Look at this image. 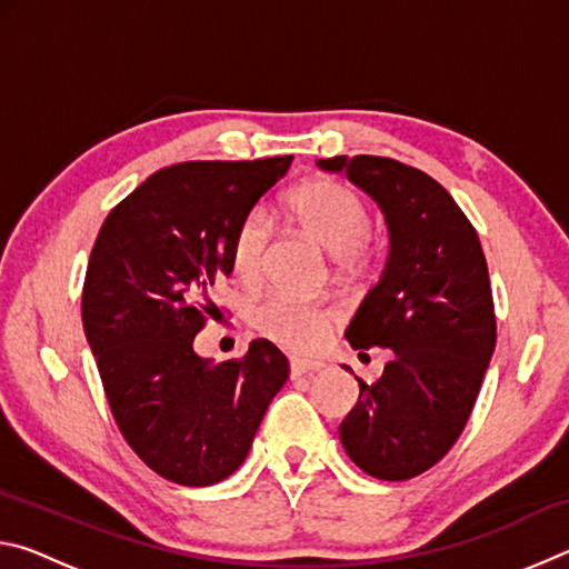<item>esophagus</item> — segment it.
<instances>
[{"mask_svg": "<svg viewBox=\"0 0 569 569\" xmlns=\"http://www.w3.org/2000/svg\"><path fill=\"white\" fill-rule=\"evenodd\" d=\"M288 369H291V379H301V377H311V373L321 371L323 363H319V361H298V359H291V363H288Z\"/></svg>", "mask_w": 569, "mask_h": 569, "instance_id": "obj_1", "label": "esophagus"}]
</instances>
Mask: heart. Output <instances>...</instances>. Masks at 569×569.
<instances>
[{
  "label": "heart",
  "mask_w": 569,
  "mask_h": 569,
  "mask_svg": "<svg viewBox=\"0 0 569 569\" xmlns=\"http://www.w3.org/2000/svg\"><path fill=\"white\" fill-rule=\"evenodd\" d=\"M286 206L303 233L336 256L341 273H351L363 263L371 218L363 200L351 188L331 178H311L288 192ZM268 240L271 223L266 213L250 210L230 240V266L238 281L253 283L261 276ZM250 323L286 351L311 353L329 336L336 311L326 303L273 293L250 308Z\"/></svg>",
  "instance_id": "heart-1"
}]
</instances>
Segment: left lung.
Masks as SVG:
<instances>
[{
    "label": "left lung",
    "instance_id": "left-lung-1",
    "mask_svg": "<svg viewBox=\"0 0 569 569\" xmlns=\"http://www.w3.org/2000/svg\"><path fill=\"white\" fill-rule=\"evenodd\" d=\"M381 206L391 250L346 329L351 349L387 346L379 381L359 379L341 421L346 455L366 475L403 481L455 447L492 359L497 319L475 226L427 172L381 156L319 160ZM349 369V366H346Z\"/></svg>",
    "mask_w": 569,
    "mask_h": 569
}]
</instances>
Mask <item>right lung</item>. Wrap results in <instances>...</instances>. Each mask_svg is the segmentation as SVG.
I'll return each mask as SVG.
<instances>
[{"label":"right lung","instance_id":"add662e5","mask_svg":"<svg viewBox=\"0 0 569 569\" xmlns=\"http://www.w3.org/2000/svg\"><path fill=\"white\" fill-rule=\"evenodd\" d=\"M293 156L190 160L162 168L110 210L82 286V326L114 423L146 465L208 487L243 465L288 379L278 346L256 339L216 363L192 339L230 276V240Z\"/></svg>","mask_w":569,"mask_h":569}]
</instances>
